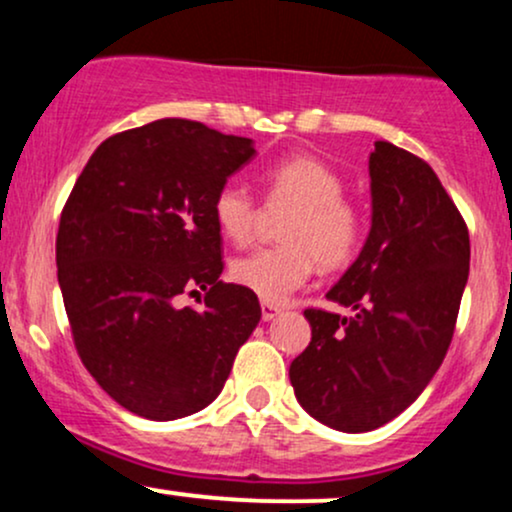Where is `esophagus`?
Instances as JSON below:
<instances>
[{
  "label": "esophagus",
  "instance_id": "obj_1",
  "mask_svg": "<svg viewBox=\"0 0 512 512\" xmlns=\"http://www.w3.org/2000/svg\"><path fill=\"white\" fill-rule=\"evenodd\" d=\"M281 313V308L279 305H274V303H267V301H262V320L264 322H269V320H274L276 315Z\"/></svg>",
  "mask_w": 512,
  "mask_h": 512
}]
</instances>
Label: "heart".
I'll return each instance as SVG.
<instances>
[{"label":"heart","instance_id":"1","mask_svg":"<svg viewBox=\"0 0 512 512\" xmlns=\"http://www.w3.org/2000/svg\"><path fill=\"white\" fill-rule=\"evenodd\" d=\"M264 187L272 202L291 204L293 214L281 228L284 245L252 250L231 264L233 281L267 303H284L313 274L315 264L325 272L354 260L363 240V214L344 199V182L315 156H286L264 170ZM214 221L236 245L255 236L257 204L240 185H223L216 192Z\"/></svg>","mask_w":512,"mask_h":512}]
</instances>
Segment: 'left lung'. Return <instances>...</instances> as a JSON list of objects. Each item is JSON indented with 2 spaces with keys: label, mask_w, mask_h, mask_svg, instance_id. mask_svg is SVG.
I'll use <instances>...</instances> for the list:
<instances>
[{
  "label": "left lung",
  "mask_w": 512,
  "mask_h": 512,
  "mask_svg": "<svg viewBox=\"0 0 512 512\" xmlns=\"http://www.w3.org/2000/svg\"><path fill=\"white\" fill-rule=\"evenodd\" d=\"M370 233L327 291L344 317L308 308V349L289 378L301 407L344 433L380 428L414 402L443 363L469 276V231L426 161L375 142Z\"/></svg>",
  "instance_id": "8db88e82"
}]
</instances>
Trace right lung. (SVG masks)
<instances>
[{"instance_id": "obj_1", "label": "right lung", "mask_w": 512, "mask_h": 512, "mask_svg": "<svg viewBox=\"0 0 512 512\" xmlns=\"http://www.w3.org/2000/svg\"><path fill=\"white\" fill-rule=\"evenodd\" d=\"M252 139L166 117L93 151L62 209L57 281L74 346L120 407L173 421L209 407L260 322L250 289L223 284L216 192ZM205 293L199 309L181 296Z\"/></svg>"}]
</instances>
